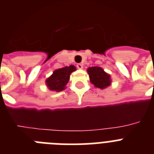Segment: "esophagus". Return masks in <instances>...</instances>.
Instances as JSON below:
<instances>
[{
  "label": "esophagus",
  "mask_w": 154,
  "mask_h": 154,
  "mask_svg": "<svg viewBox=\"0 0 154 154\" xmlns=\"http://www.w3.org/2000/svg\"><path fill=\"white\" fill-rule=\"evenodd\" d=\"M77 68H78L79 69H82V68H83V65L82 63H79L77 64Z\"/></svg>",
  "instance_id": "esophagus-1"
}]
</instances>
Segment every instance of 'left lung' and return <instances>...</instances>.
<instances>
[{
  "mask_svg": "<svg viewBox=\"0 0 154 154\" xmlns=\"http://www.w3.org/2000/svg\"><path fill=\"white\" fill-rule=\"evenodd\" d=\"M90 82L99 89H105L110 85V75L106 73L100 67H90L87 69Z\"/></svg>",
  "mask_w": 154,
  "mask_h": 154,
  "instance_id": "obj_1",
  "label": "left lung"
}]
</instances>
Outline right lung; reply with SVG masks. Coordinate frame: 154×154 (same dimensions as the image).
I'll use <instances>...</instances> for the list:
<instances>
[{
  "label": "right lung",
  "instance_id": "1",
  "mask_svg": "<svg viewBox=\"0 0 154 154\" xmlns=\"http://www.w3.org/2000/svg\"><path fill=\"white\" fill-rule=\"evenodd\" d=\"M75 70L74 65L58 69L55 70L49 78L46 80V84L50 90L56 92L65 89V85L69 80V76L72 72Z\"/></svg>",
  "mask_w": 154,
  "mask_h": 154
}]
</instances>
